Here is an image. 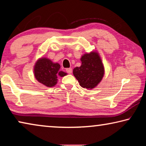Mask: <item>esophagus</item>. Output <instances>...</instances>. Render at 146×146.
<instances>
[{
	"label": "esophagus",
	"mask_w": 146,
	"mask_h": 146,
	"mask_svg": "<svg viewBox=\"0 0 146 146\" xmlns=\"http://www.w3.org/2000/svg\"><path fill=\"white\" fill-rule=\"evenodd\" d=\"M66 72H67L68 74H72V69L71 68H66Z\"/></svg>",
	"instance_id": "esophagus-1"
}]
</instances>
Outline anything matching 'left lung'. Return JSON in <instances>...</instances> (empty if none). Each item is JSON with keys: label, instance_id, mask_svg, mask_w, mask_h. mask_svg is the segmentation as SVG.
Instances as JSON below:
<instances>
[{"label": "left lung", "instance_id": "1", "mask_svg": "<svg viewBox=\"0 0 146 146\" xmlns=\"http://www.w3.org/2000/svg\"><path fill=\"white\" fill-rule=\"evenodd\" d=\"M82 64L73 70V74L81 87L87 89H94L99 84L104 76V66L99 54L91 52L81 57Z\"/></svg>", "mask_w": 146, "mask_h": 146}]
</instances>
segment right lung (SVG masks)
I'll return each instance as SVG.
<instances>
[{
  "instance_id": "right-lung-1",
  "label": "right lung",
  "mask_w": 146,
  "mask_h": 146,
  "mask_svg": "<svg viewBox=\"0 0 146 146\" xmlns=\"http://www.w3.org/2000/svg\"><path fill=\"white\" fill-rule=\"evenodd\" d=\"M60 64L54 63L46 57H41L35 64L34 76L39 83L48 87H52L57 84V76H66L67 74L60 70Z\"/></svg>"
}]
</instances>
